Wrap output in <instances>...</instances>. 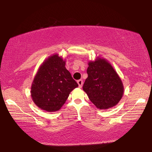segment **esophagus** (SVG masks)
<instances>
[{
  "mask_svg": "<svg viewBox=\"0 0 152 152\" xmlns=\"http://www.w3.org/2000/svg\"><path fill=\"white\" fill-rule=\"evenodd\" d=\"M77 84L79 85V87H80V88H82L83 85V80H77Z\"/></svg>",
  "mask_w": 152,
  "mask_h": 152,
  "instance_id": "1",
  "label": "esophagus"
}]
</instances>
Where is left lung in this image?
I'll list each match as a JSON object with an SVG mask.
<instances>
[{
    "instance_id": "left-lung-1",
    "label": "left lung",
    "mask_w": 152,
    "mask_h": 152,
    "mask_svg": "<svg viewBox=\"0 0 152 152\" xmlns=\"http://www.w3.org/2000/svg\"><path fill=\"white\" fill-rule=\"evenodd\" d=\"M87 74L83 90L97 108L107 109L119 102L124 86L111 64L98 57L94 61L88 62Z\"/></svg>"
}]
</instances>
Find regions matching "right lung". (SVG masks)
Masks as SVG:
<instances>
[{
  "label": "right lung",
  "instance_id": "obj_1",
  "mask_svg": "<svg viewBox=\"0 0 152 152\" xmlns=\"http://www.w3.org/2000/svg\"><path fill=\"white\" fill-rule=\"evenodd\" d=\"M65 65L66 61L55 54L39 67L30 93L33 102L40 109L48 112L59 111L70 93L78 86Z\"/></svg>",
  "mask_w": 152,
  "mask_h": 152
}]
</instances>
